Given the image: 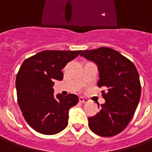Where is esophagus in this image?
Here are the masks:
<instances>
[{
	"label": "esophagus",
	"instance_id": "34e87169",
	"mask_svg": "<svg viewBox=\"0 0 152 152\" xmlns=\"http://www.w3.org/2000/svg\"><path fill=\"white\" fill-rule=\"evenodd\" d=\"M79 101L80 102H81V103H86V102H88V100L86 99H85V98H83V97H80Z\"/></svg>",
	"mask_w": 152,
	"mask_h": 152
}]
</instances>
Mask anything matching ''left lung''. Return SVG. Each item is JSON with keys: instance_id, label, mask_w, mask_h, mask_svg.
Listing matches in <instances>:
<instances>
[{"instance_id": "1", "label": "left lung", "mask_w": 152, "mask_h": 152, "mask_svg": "<svg viewBox=\"0 0 152 152\" xmlns=\"http://www.w3.org/2000/svg\"><path fill=\"white\" fill-rule=\"evenodd\" d=\"M80 56L98 66V86L102 87L99 113L89 117V127L102 137H112L126 128L136 111L141 96V84L136 66L121 53L107 47L84 50ZM99 106V104H98Z\"/></svg>"}]
</instances>
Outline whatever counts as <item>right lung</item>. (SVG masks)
Wrapping results in <instances>:
<instances>
[{"mask_svg":"<svg viewBox=\"0 0 152 152\" xmlns=\"http://www.w3.org/2000/svg\"><path fill=\"white\" fill-rule=\"evenodd\" d=\"M81 50H44L22 63L16 76L19 107L28 124L42 134L63 130L68 124L69 109L77 104L76 94L53 96L54 80H62V69Z\"/></svg>","mask_w":152,"mask_h":152,"instance_id":"obj_1","label":"right lung"}]
</instances>
